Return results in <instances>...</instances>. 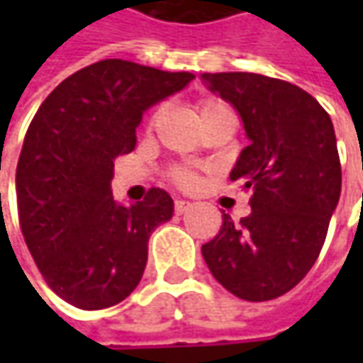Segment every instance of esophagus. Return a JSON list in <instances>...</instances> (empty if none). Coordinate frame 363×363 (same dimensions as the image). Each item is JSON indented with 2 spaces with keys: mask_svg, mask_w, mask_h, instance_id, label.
<instances>
[{
  "mask_svg": "<svg viewBox=\"0 0 363 363\" xmlns=\"http://www.w3.org/2000/svg\"><path fill=\"white\" fill-rule=\"evenodd\" d=\"M174 210L177 216H182V214H186V212H189V210H191V203L186 202V200H175Z\"/></svg>",
  "mask_w": 363,
  "mask_h": 363,
  "instance_id": "esophagus-1",
  "label": "esophagus"
}]
</instances>
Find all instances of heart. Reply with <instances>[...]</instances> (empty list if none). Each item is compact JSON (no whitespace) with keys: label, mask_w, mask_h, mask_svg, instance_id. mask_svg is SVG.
Instances as JSON below:
<instances>
[{"label":"heart","mask_w":363,"mask_h":363,"mask_svg":"<svg viewBox=\"0 0 363 363\" xmlns=\"http://www.w3.org/2000/svg\"><path fill=\"white\" fill-rule=\"evenodd\" d=\"M196 111H198V119H200L202 125L212 123L216 119H224V117H234V111L230 108V105L220 101V99H203V101L198 103ZM161 119H163V106H160L151 115L149 125L155 127ZM167 175H169V179L174 182L175 186L182 189H196L200 186V175L196 174L194 169H189V167H184V165H172Z\"/></svg>","instance_id":"heart-1"}]
</instances>
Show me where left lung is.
<instances>
[{"label":"left lung","instance_id":"left-lung-1","mask_svg":"<svg viewBox=\"0 0 363 363\" xmlns=\"http://www.w3.org/2000/svg\"><path fill=\"white\" fill-rule=\"evenodd\" d=\"M208 89L242 117L250 145L232 182L250 191L252 212L202 246L210 272L244 301L285 295L311 271L342 194L333 123L309 92L255 72L202 74Z\"/></svg>","mask_w":363,"mask_h":363}]
</instances>
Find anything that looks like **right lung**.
Returning <instances> with one entry per match:
<instances>
[{
  "label": "right lung",
  "instance_id": "add662e5",
  "mask_svg": "<svg viewBox=\"0 0 363 363\" xmlns=\"http://www.w3.org/2000/svg\"><path fill=\"white\" fill-rule=\"evenodd\" d=\"M194 78L108 58L62 80L38 108L16 169L18 216L35 267L66 303L106 309L139 285L149 236L174 200L151 188L143 202L119 206L113 161L135 149L147 108Z\"/></svg>",
  "mask_w": 363,
  "mask_h": 363
}]
</instances>
